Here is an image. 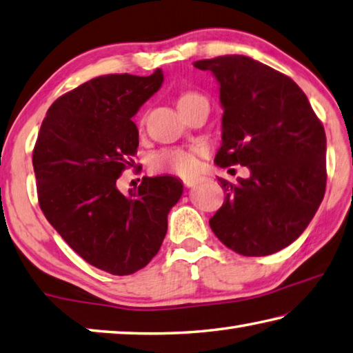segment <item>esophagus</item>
I'll use <instances>...</instances> for the list:
<instances>
[{
  "label": "esophagus",
  "instance_id": "1",
  "mask_svg": "<svg viewBox=\"0 0 353 353\" xmlns=\"http://www.w3.org/2000/svg\"><path fill=\"white\" fill-rule=\"evenodd\" d=\"M199 178H188V180H184L183 183H184V186L186 188H194L195 184H199Z\"/></svg>",
  "mask_w": 353,
  "mask_h": 353
}]
</instances>
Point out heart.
<instances>
[{
  "mask_svg": "<svg viewBox=\"0 0 353 353\" xmlns=\"http://www.w3.org/2000/svg\"><path fill=\"white\" fill-rule=\"evenodd\" d=\"M203 96L199 92L194 91H186L178 97V107H181L184 103L194 102L196 99H201ZM199 154L200 148L190 147V148H169V150H163L157 154H153L152 158V165L157 170H164V172H172L176 173V175L188 176L192 175L196 170V165H199Z\"/></svg>",
  "mask_w": 353,
  "mask_h": 353,
  "instance_id": "obj_1",
  "label": "heart"
}]
</instances>
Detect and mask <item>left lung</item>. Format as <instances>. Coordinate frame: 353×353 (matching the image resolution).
I'll return each mask as SVG.
<instances>
[{
    "label": "left lung",
    "instance_id": "1",
    "mask_svg": "<svg viewBox=\"0 0 353 353\" xmlns=\"http://www.w3.org/2000/svg\"><path fill=\"white\" fill-rule=\"evenodd\" d=\"M220 85L221 147L215 164L246 165L209 220L220 242L242 256H268L293 243L325 192V132L310 102L285 74L246 55L194 63Z\"/></svg>",
    "mask_w": 353,
    "mask_h": 353
}]
</instances>
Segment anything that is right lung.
<instances>
[{
    "mask_svg": "<svg viewBox=\"0 0 353 353\" xmlns=\"http://www.w3.org/2000/svg\"><path fill=\"white\" fill-rule=\"evenodd\" d=\"M163 80L161 70L88 80L49 107L34 147L43 214L83 261L110 274H133L157 256L183 195L170 175L144 176L128 195L116 186L139 145L132 117Z\"/></svg>",
    "mask_w": 353,
    "mask_h": 353,
    "instance_id": "right-lung-1",
    "label": "right lung"
}]
</instances>
